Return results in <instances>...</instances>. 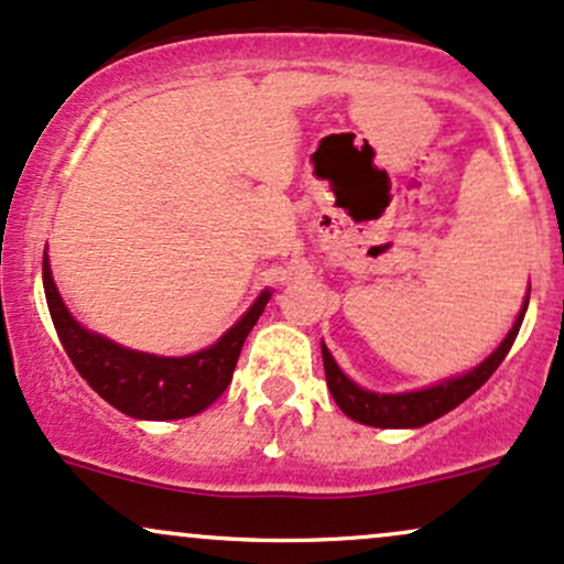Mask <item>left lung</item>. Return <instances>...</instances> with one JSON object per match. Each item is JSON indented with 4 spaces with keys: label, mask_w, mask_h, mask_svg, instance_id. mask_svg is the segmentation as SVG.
I'll return each mask as SVG.
<instances>
[{
    "label": "left lung",
    "mask_w": 564,
    "mask_h": 564,
    "mask_svg": "<svg viewBox=\"0 0 564 564\" xmlns=\"http://www.w3.org/2000/svg\"><path fill=\"white\" fill-rule=\"evenodd\" d=\"M528 301H530V290H528V299H524L522 312L517 316L514 327H511L509 335L503 338V344L498 346V349L492 351L482 365H477L474 370L464 372V376L451 378V381H442L421 391H408V394H376V391L359 389L351 378H346L344 372H340V367L335 365V359L330 357V351H327V346L322 344V362H325L327 389H330L335 404H338L349 419L365 423V426L415 429V426H423V423H432L440 419V415L451 413L453 408H458L464 400H469L474 391H477L479 386H482L487 378L498 370V365L503 362V357L509 354L511 344H514L517 333H520L524 312H528Z\"/></svg>",
    "instance_id": "obj_1"
}]
</instances>
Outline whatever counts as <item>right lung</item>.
Instances as JSON below:
<instances>
[{
    "label": "right lung",
    "instance_id": "obj_1",
    "mask_svg": "<svg viewBox=\"0 0 564 564\" xmlns=\"http://www.w3.org/2000/svg\"><path fill=\"white\" fill-rule=\"evenodd\" d=\"M42 282L55 333L79 376L111 408L141 421L188 419L210 408L231 383L245 338L271 299L269 290H263L248 314L220 335L218 344H213L210 349L188 357H156V354L124 349L104 335L85 330L63 306L47 252L42 258Z\"/></svg>",
    "mask_w": 564,
    "mask_h": 564
}]
</instances>
